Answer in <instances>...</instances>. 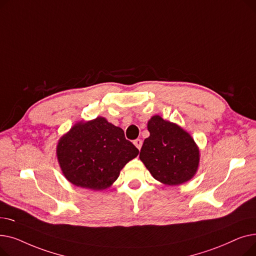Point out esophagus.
Here are the masks:
<instances>
[{
    "label": "esophagus",
    "mask_w": 256,
    "mask_h": 256,
    "mask_svg": "<svg viewBox=\"0 0 256 256\" xmlns=\"http://www.w3.org/2000/svg\"><path fill=\"white\" fill-rule=\"evenodd\" d=\"M134 144H135V146L140 150L141 146H142V140L141 139H136L135 141H134Z\"/></svg>",
    "instance_id": "esophagus-1"
}]
</instances>
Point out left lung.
I'll use <instances>...</instances> for the list:
<instances>
[{
	"instance_id": "obj_1",
	"label": "left lung",
	"mask_w": 256,
	"mask_h": 256,
	"mask_svg": "<svg viewBox=\"0 0 256 256\" xmlns=\"http://www.w3.org/2000/svg\"><path fill=\"white\" fill-rule=\"evenodd\" d=\"M147 128L150 132L143 142L140 160L154 178L168 186L190 180L199 166V148L189 132L180 126L152 116Z\"/></svg>"
}]
</instances>
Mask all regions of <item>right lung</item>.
<instances>
[{
    "label": "right lung",
    "instance_id": "add662e5",
    "mask_svg": "<svg viewBox=\"0 0 256 256\" xmlns=\"http://www.w3.org/2000/svg\"><path fill=\"white\" fill-rule=\"evenodd\" d=\"M139 154L122 128L104 117L80 121L62 136L57 158L66 180L94 191L109 188L130 160Z\"/></svg>",
    "mask_w": 256,
    "mask_h": 256
}]
</instances>
